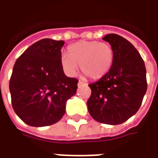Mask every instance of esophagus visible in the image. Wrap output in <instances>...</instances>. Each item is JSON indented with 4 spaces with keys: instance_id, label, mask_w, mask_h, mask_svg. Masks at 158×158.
I'll return each instance as SVG.
<instances>
[{
    "instance_id": "34e87169",
    "label": "esophagus",
    "mask_w": 158,
    "mask_h": 158,
    "mask_svg": "<svg viewBox=\"0 0 158 158\" xmlns=\"http://www.w3.org/2000/svg\"><path fill=\"white\" fill-rule=\"evenodd\" d=\"M86 85L85 83L82 82V81H80V80H79V82H78V86H79V87H80V86H83V85Z\"/></svg>"
}]
</instances>
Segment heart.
<instances>
[{
	"label": "heart",
	"instance_id": "b5f03b06",
	"mask_svg": "<svg viewBox=\"0 0 158 158\" xmlns=\"http://www.w3.org/2000/svg\"><path fill=\"white\" fill-rule=\"evenodd\" d=\"M113 58V49L108 43L82 40L69 45L68 55L61 57V65L67 75H75L80 65L89 79H99L109 72Z\"/></svg>",
	"mask_w": 158,
	"mask_h": 158
}]
</instances>
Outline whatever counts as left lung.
<instances>
[{
    "instance_id": "left-lung-1",
    "label": "left lung",
    "mask_w": 158,
    "mask_h": 158,
    "mask_svg": "<svg viewBox=\"0 0 158 158\" xmlns=\"http://www.w3.org/2000/svg\"><path fill=\"white\" fill-rule=\"evenodd\" d=\"M103 40L114 52L113 66L102 78L89 86V114L97 122L120 124L135 115L147 89L145 62L135 47L122 36L109 34Z\"/></svg>"
}]
</instances>
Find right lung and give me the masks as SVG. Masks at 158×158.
Instances as JSON below:
<instances>
[{"label": "right lung", "mask_w": 158, "mask_h": 158, "mask_svg": "<svg viewBox=\"0 0 158 158\" xmlns=\"http://www.w3.org/2000/svg\"><path fill=\"white\" fill-rule=\"evenodd\" d=\"M63 40L43 39L17 59L9 83L16 114L29 126L57 123L67 101L75 95L79 80L64 74L61 65Z\"/></svg>", "instance_id": "obj_1"}]
</instances>
